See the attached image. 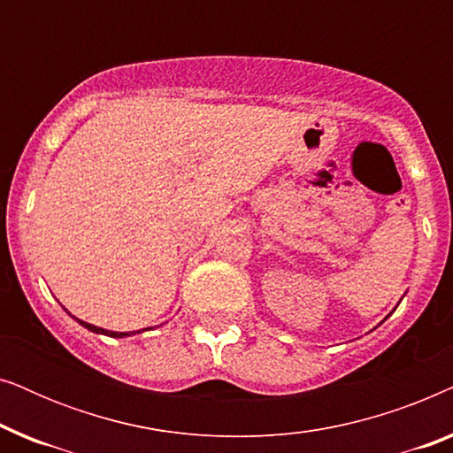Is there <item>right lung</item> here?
<instances>
[{"label":"right lung","mask_w":453,"mask_h":453,"mask_svg":"<svg viewBox=\"0 0 453 453\" xmlns=\"http://www.w3.org/2000/svg\"><path fill=\"white\" fill-rule=\"evenodd\" d=\"M80 326H84L86 330H90V332H95V334H104V336H111V338H123V336H129V332H109V330H104V327H96V326H92V324H86V321H82V319H76ZM134 334V332H132Z\"/></svg>","instance_id":"obj_1"}]
</instances>
